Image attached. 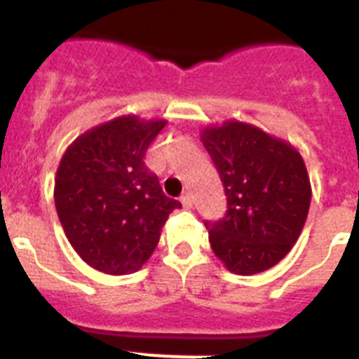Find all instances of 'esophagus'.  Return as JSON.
I'll use <instances>...</instances> for the list:
<instances>
[{
	"label": "esophagus",
	"instance_id": "34e87169",
	"mask_svg": "<svg viewBox=\"0 0 359 359\" xmlns=\"http://www.w3.org/2000/svg\"><path fill=\"white\" fill-rule=\"evenodd\" d=\"M192 203H194V199H192V196L189 194V192H185V194L182 196V205L185 208H192Z\"/></svg>",
	"mask_w": 359,
	"mask_h": 359
}]
</instances>
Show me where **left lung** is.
Masks as SVG:
<instances>
[{"label": "left lung", "mask_w": 359, "mask_h": 359, "mask_svg": "<svg viewBox=\"0 0 359 359\" xmlns=\"http://www.w3.org/2000/svg\"><path fill=\"white\" fill-rule=\"evenodd\" d=\"M223 182L228 210L205 223L215 257L237 275L273 268L297 243L311 205L300 152L252 123L226 120L201 131Z\"/></svg>", "instance_id": "8db88e82"}]
</instances>
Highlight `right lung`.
I'll return each instance as SVG.
<instances>
[{"instance_id": "obj_1", "label": "right lung", "mask_w": 359, "mask_h": 359, "mask_svg": "<svg viewBox=\"0 0 359 359\" xmlns=\"http://www.w3.org/2000/svg\"><path fill=\"white\" fill-rule=\"evenodd\" d=\"M165 123L118 116L86 131L62 154L53 190L57 215L73 250L102 273L138 271L170 212L182 207L163 194L144 161Z\"/></svg>"}]
</instances>
